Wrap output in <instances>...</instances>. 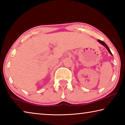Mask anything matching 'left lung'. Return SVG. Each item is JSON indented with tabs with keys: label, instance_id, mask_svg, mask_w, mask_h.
Segmentation results:
<instances>
[{
	"label": "left lung",
	"instance_id": "obj_1",
	"mask_svg": "<svg viewBox=\"0 0 125 125\" xmlns=\"http://www.w3.org/2000/svg\"><path fill=\"white\" fill-rule=\"evenodd\" d=\"M98 41L100 44H101V45H102L103 46H104V47H105V48H106V49L107 50V51H108V52L110 53V54L111 55V56H113V54H112L111 52L110 51V50L109 49V47L107 46L106 44L104 42H103V41H101V40H98Z\"/></svg>",
	"mask_w": 125,
	"mask_h": 125
}]
</instances>
